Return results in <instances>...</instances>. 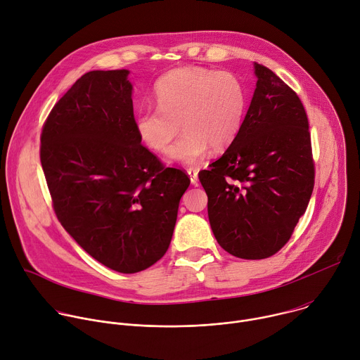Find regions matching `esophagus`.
<instances>
[{
  "label": "esophagus",
  "mask_w": 360,
  "mask_h": 360,
  "mask_svg": "<svg viewBox=\"0 0 360 360\" xmlns=\"http://www.w3.org/2000/svg\"><path fill=\"white\" fill-rule=\"evenodd\" d=\"M188 175H189V179H191V184L192 185H198V172L193 171V169H188Z\"/></svg>",
  "instance_id": "obj_1"
}]
</instances>
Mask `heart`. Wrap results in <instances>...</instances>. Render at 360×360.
<instances>
[{
    "label": "heart",
    "mask_w": 360,
    "mask_h": 360,
    "mask_svg": "<svg viewBox=\"0 0 360 360\" xmlns=\"http://www.w3.org/2000/svg\"><path fill=\"white\" fill-rule=\"evenodd\" d=\"M153 96L157 107L136 111L134 127L148 148L162 152L182 129V138L168 150L167 160L182 165L202 161L211 146L226 149L238 136L246 107L243 82L231 72L200 67L176 68L162 75Z\"/></svg>",
    "instance_id": "b5f03b06"
}]
</instances>
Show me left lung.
I'll use <instances>...</instances> for the list:
<instances>
[{"label":"left lung","instance_id":"left-lung-1","mask_svg":"<svg viewBox=\"0 0 360 360\" xmlns=\"http://www.w3.org/2000/svg\"><path fill=\"white\" fill-rule=\"evenodd\" d=\"M256 88L224 155L199 172L218 243L242 259H265L290 238L309 203L315 169L299 96L253 63Z\"/></svg>","mask_w":360,"mask_h":360}]
</instances>
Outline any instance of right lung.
Masks as SVG:
<instances>
[{"label": "right lung", "instance_id": "right-lung-1", "mask_svg": "<svg viewBox=\"0 0 360 360\" xmlns=\"http://www.w3.org/2000/svg\"><path fill=\"white\" fill-rule=\"evenodd\" d=\"M128 75L91 71L68 89L42 128L41 165L74 240L107 268L136 274L168 250L191 181L141 145Z\"/></svg>", "mask_w": 360, "mask_h": 360}]
</instances>
